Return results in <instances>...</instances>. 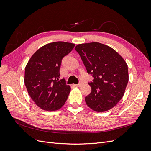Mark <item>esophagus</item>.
<instances>
[{
    "label": "esophagus",
    "instance_id": "esophagus-1",
    "mask_svg": "<svg viewBox=\"0 0 151 151\" xmlns=\"http://www.w3.org/2000/svg\"><path fill=\"white\" fill-rule=\"evenodd\" d=\"M82 85H83V83H79L77 84H74V86H75V87H81Z\"/></svg>",
    "mask_w": 151,
    "mask_h": 151
}]
</instances>
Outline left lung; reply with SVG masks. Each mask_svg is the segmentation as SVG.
I'll return each mask as SVG.
<instances>
[{
  "instance_id": "8db88e82",
  "label": "left lung",
  "mask_w": 151,
  "mask_h": 151,
  "mask_svg": "<svg viewBox=\"0 0 151 151\" xmlns=\"http://www.w3.org/2000/svg\"><path fill=\"white\" fill-rule=\"evenodd\" d=\"M75 49L94 77L88 83L91 92L85 98L86 104L97 112L109 110L124 94L129 82L127 63L115 50L100 43L79 44Z\"/></svg>"
}]
</instances>
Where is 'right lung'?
I'll use <instances>...</instances> for the list:
<instances>
[{
	"label": "right lung",
	"instance_id": "right-lung-1",
	"mask_svg": "<svg viewBox=\"0 0 151 151\" xmlns=\"http://www.w3.org/2000/svg\"><path fill=\"white\" fill-rule=\"evenodd\" d=\"M75 45L56 42L44 45L31 57L25 68L24 84L29 95L38 106L55 111L65 104L70 87L60 78L63 58Z\"/></svg>",
	"mask_w": 151,
	"mask_h": 151
}]
</instances>
